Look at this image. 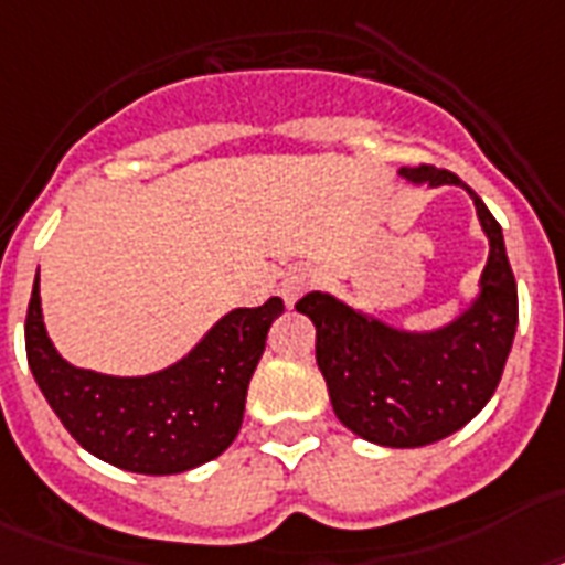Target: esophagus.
Listing matches in <instances>:
<instances>
[{"label":"esophagus","mask_w":565,"mask_h":565,"mask_svg":"<svg viewBox=\"0 0 565 565\" xmlns=\"http://www.w3.org/2000/svg\"><path fill=\"white\" fill-rule=\"evenodd\" d=\"M310 284H313V273L305 267H292L290 273L281 278V298L287 307H296V301L310 290Z\"/></svg>","instance_id":"1"}]
</instances>
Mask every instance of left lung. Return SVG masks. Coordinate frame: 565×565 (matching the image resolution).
<instances>
[{
    "mask_svg": "<svg viewBox=\"0 0 565 565\" xmlns=\"http://www.w3.org/2000/svg\"><path fill=\"white\" fill-rule=\"evenodd\" d=\"M415 185H461L433 164L401 168ZM476 214L490 243L479 292L444 328L401 330L339 301L307 292L296 305L316 324V362L330 403L354 435L380 447H426L470 424L493 397L511 354L520 301L505 237L479 194Z\"/></svg>",
    "mask_w": 565,
    "mask_h": 565,
    "instance_id": "obj_1",
    "label": "left lung"
}]
</instances>
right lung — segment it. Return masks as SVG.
Instances as JSON below:
<instances>
[{"label":"right lung","mask_w":565,"mask_h":565,"mask_svg":"<svg viewBox=\"0 0 565 565\" xmlns=\"http://www.w3.org/2000/svg\"><path fill=\"white\" fill-rule=\"evenodd\" d=\"M284 313L281 298L237 307L191 354L145 377L77 369L45 333L40 278L25 316V354L45 401L86 452L145 476H173L217 458L243 424L246 388Z\"/></svg>","instance_id":"right-lung-1"}]
</instances>
